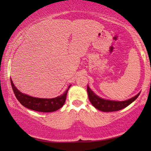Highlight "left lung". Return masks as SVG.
Returning <instances> with one entry per match:
<instances>
[{
    "mask_svg": "<svg viewBox=\"0 0 151 151\" xmlns=\"http://www.w3.org/2000/svg\"><path fill=\"white\" fill-rule=\"evenodd\" d=\"M87 93L88 99H89L91 103L93 105V106L98 110L104 111V112H112V111H117L124 109L125 107L129 106V104L134 102L139 96V93H138L137 96H134L133 98L129 99V100L119 102V101L107 100L100 98V97L96 96L88 86Z\"/></svg>",
    "mask_w": 151,
    "mask_h": 151,
    "instance_id": "obj_1",
    "label": "left lung"
}]
</instances>
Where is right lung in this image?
Instances as JSON below:
<instances>
[{"instance_id": "right-lung-1", "label": "right lung", "mask_w": 151, "mask_h": 151, "mask_svg": "<svg viewBox=\"0 0 151 151\" xmlns=\"http://www.w3.org/2000/svg\"><path fill=\"white\" fill-rule=\"evenodd\" d=\"M11 80L12 87L14 94H15L16 98L19 101L20 104L22 106L26 107V108L36 111H39V112H53V111H55L60 109L65 104L66 98H67L68 90L70 87V86H69L68 89L64 93V94L60 96L57 97V98L51 99L37 98L27 96V95L20 92L14 86L12 80Z\"/></svg>"}]
</instances>
